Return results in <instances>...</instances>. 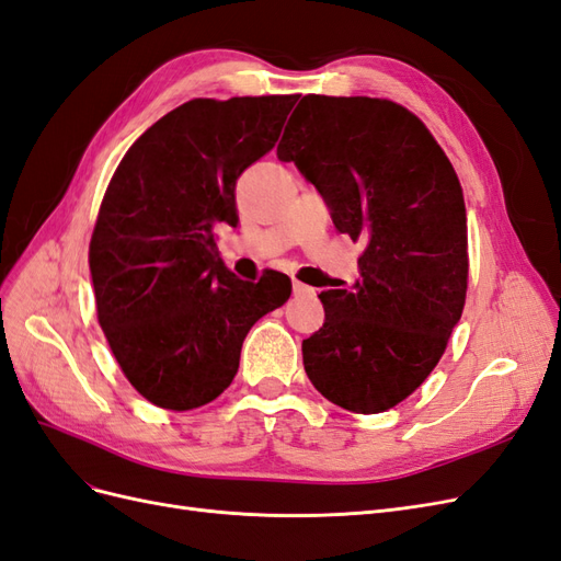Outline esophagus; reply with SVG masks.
I'll list each match as a JSON object with an SVG mask.
<instances>
[{
	"instance_id": "esophagus-1",
	"label": "esophagus",
	"mask_w": 561,
	"mask_h": 561,
	"mask_svg": "<svg viewBox=\"0 0 561 561\" xmlns=\"http://www.w3.org/2000/svg\"><path fill=\"white\" fill-rule=\"evenodd\" d=\"M293 293H295V297H316V290H313V287L304 285V283H299V280H295V283H293Z\"/></svg>"
}]
</instances>
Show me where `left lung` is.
Here are the masks:
<instances>
[{
  "label": "left lung",
  "instance_id": "obj_1",
  "mask_svg": "<svg viewBox=\"0 0 561 561\" xmlns=\"http://www.w3.org/2000/svg\"><path fill=\"white\" fill-rule=\"evenodd\" d=\"M363 241L360 278L325 290L322 328L301 342L322 398L379 414L426 381L461 320L468 287L463 192L443 147L404 107L379 98L304 95L278 145Z\"/></svg>",
  "mask_w": 561,
  "mask_h": 561
}]
</instances>
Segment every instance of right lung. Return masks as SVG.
<instances>
[{
    "instance_id": "1",
    "label": "right lung",
    "mask_w": 561,
    "mask_h": 561,
    "mask_svg": "<svg viewBox=\"0 0 561 561\" xmlns=\"http://www.w3.org/2000/svg\"><path fill=\"white\" fill-rule=\"evenodd\" d=\"M295 103L190 100L133 142L107 186L89 250L98 320L126 379L163 410L225 393L250 328L290 299L278 271L231 274L213 231L239 225L236 180L276 147Z\"/></svg>"
}]
</instances>
